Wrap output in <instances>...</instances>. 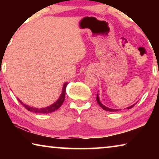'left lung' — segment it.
Masks as SVG:
<instances>
[{"label": "left lung", "mask_w": 159, "mask_h": 159, "mask_svg": "<svg viewBox=\"0 0 159 159\" xmlns=\"http://www.w3.org/2000/svg\"><path fill=\"white\" fill-rule=\"evenodd\" d=\"M96 100H97V102H98V103L99 104V106H101V107L103 108V109H104L105 111H119V109H113V108H108V107H106V106H105L104 105H103V104L101 103V102L100 101V99H99V97H98V94H97V97H96ZM136 103H134V104H133V105H132L131 106H129V107H127V109H129V108H132L133 107V106L135 105ZM121 111V109H119Z\"/></svg>", "instance_id": "obj_1"}]
</instances>
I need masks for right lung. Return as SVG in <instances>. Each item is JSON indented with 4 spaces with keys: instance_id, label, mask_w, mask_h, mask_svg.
I'll use <instances>...</instances> for the list:
<instances>
[{
    "instance_id": "1",
    "label": "right lung",
    "mask_w": 159,
    "mask_h": 159,
    "mask_svg": "<svg viewBox=\"0 0 159 159\" xmlns=\"http://www.w3.org/2000/svg\"><path fill=\"white\" fill-rule=\"evenodd\" d=\"M67 84H68V82H65L63 85V88H62V93L61 94L60 97L58 98V99L56 101L55 103L52 104L51 106H47V107L45 108H35V107H31V106H29L26 104L23 103L20 100H19V101L22 104V105L25 106L26 109H27L30 111L33 112V113H39V114H48V113H51L53 112L56 111L57 109H58L61 107V106L62 105V103H64V99H65V95H66V88Z\"/></svg>"
}]
</instances>
